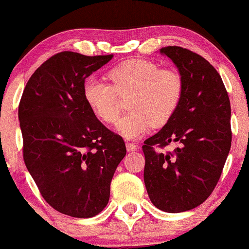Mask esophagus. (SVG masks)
I'll return each mask as SVG.
<instances>
[{
  "mask_svg": "<svg viewBox=\"0 0 249 249\" xmlns=\"http://www.w3.org/2000/svg\"><path fill=\"white\" fill-rule=\"evenodd\" d=\"M125 147H127L128 152H133V151L138 150V146L134 142H125Z\"/></svg>",
  "mask_w": 249,
  "mask_h": 249,
  "instance_id": "34e87169",
  "label": "esophagus"
}]
</instances>
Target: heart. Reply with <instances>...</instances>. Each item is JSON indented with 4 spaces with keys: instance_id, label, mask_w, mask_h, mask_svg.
Segmentation results:
<instances>
[{
    "instance_id": "b5f03b06",
    "label": "heart",
    "mask_w": 249,
    "mask_h": 249,
    "mask_svg": "<svg viewBox=\"0 0 249 249\" xmlns=\"http://www.w3.org/2000/svg\"><path fill=\"white\" fill-rule=\"evenodd\" d=\"M111 85L91 76L84 85V98L91 111L107 124L119 115V96H127L129 109L117 121L116 130L127 139L147 133L153 124L160 127L174 116L183 94V78L174 68H160L148 60L127 61L109 71Z\"/></svg>"
}]
</instances>
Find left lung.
<instances>
[{"instance_id":"1","label":"left lung","mask_w":249,"mask_h":249,"mask_svg":"<svg viewBox=\"0 0 249 249\" xmlns=\"http://www.w3.org/2000/svg\"><path fill=\"white\" fill-rule=\"evenodd\" d=\"M183 78V94L174 116L143 142V181L150 200L178 213L202 204L213 192L231 146L230 101L213 66L188 49L166 47ZM170 142L179 146L162 153Z\"/></svg>"}]
</instances>
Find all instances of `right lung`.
<instances>
[{"mask_svg":"<svg viewBox=\"0 0 249 249\" xmlns=\"http://www.w3.org/2000/svg\"><path fill=\"white\" fill-rule=\"evenodd\" d=\"M111 58L56 53L36 69L20 99L25 165L44 200L76 218L103 211L127 152L122 137L107 129L84 98L87 76Z\"/></svg>","mask_w":249,"mask_h":249,"instance_id":"obj_1","label":"right lung"}]
</instances>
